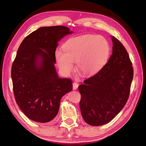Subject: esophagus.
<instances>
[{"instance_id":"34e87169","label":"esophagus","mask_w":146,"mask_h":146,"mask_svg":"<svg viewBox=\"0 0 146 146\" xmlns=\"http://www.w3.org/2000/svg\"><path fill=\"white\" fill-rule=\"evenodd\" d=\"M72 86H73V90H76L77 89V88L78 86V84L77 82H74L72 84Z\"/></svg>"}]
</instances>
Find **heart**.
<instances>
[{
    "label": "heart",
    "instance_id": "obj_1",
    "mask_svg": "<svg viewBox=\"0 0 146 146\" xmlns=\"http://www.w3.org/2000/svg\"><path fill=\"white\" fill-rule=\"evenodd\" d=\"M63 52L57 50L55 59L60 70L69 74L77 63L78 71L85 76L98 72L107 63L110 48L107 39L101 36L85 35L66 41Z\"/></svg>",
    "mask_w": 146,
    "mask_h": 146
}]
</instances>
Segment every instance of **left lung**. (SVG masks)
Segmentation results:
<instances>
[{"instance_id":"obj_1","label":"left lung","mask_w":146,"mask_h":146,"mask_svg":"<svg viewBox=\"0 0 146 146\" xmlns=\"http://www.w3.org/2000/svg\"><path fill=\"white\" fill-rule=\"evenodd\" d=\"M112 55L104 67L79 85L82 116L92 126L111 121L126 104L133 77L129 54L122 43L111 36Z\"/></svg>"}]
</instances>
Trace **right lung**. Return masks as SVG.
<instances>
[{
  "instance_id": "right-lung-1",
  "label": "right lung",
  "mask_w": 146,
  "mask_h": 146,
  "mask_svg": "<svg viewBox=\"0 0 146 146\" xmlns=\"http://www.w3.org/2000/svg\"><path fill=\"white\" fill-rule=\"evenodd\" d=\"M72 33L64 26L40 27L21 42L11 68L16 103L28 118L51 121L58 114L60 100L72 91L70 78H60L56 71L55 50L66 35Z\"/></svg>"
}]
</instances>
